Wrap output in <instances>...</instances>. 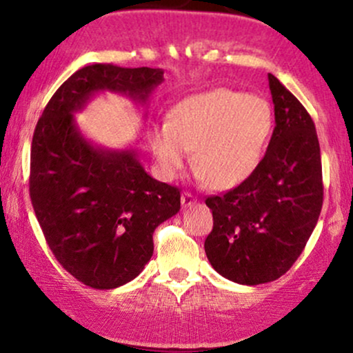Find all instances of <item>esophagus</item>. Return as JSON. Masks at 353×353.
Returning a JSON list of instances; mask_svg holds the SVG:
<instances>
[{"mask_svg": "<svg viewBox=\"0 0 353 353\" xmlns=\"http://www.w3.org/2000/svg\"><path fill=\"white\" fill-rule=\"evenodd\" d=\"M196 202H197V199L192 196V194H190V192H182V196H181L182 208H190V205H194V204H196Z\"/></svg>", "mask_w": 353, "mask_h": 353, "instance_id": "1", "label": "esophagus"}]
</instances>
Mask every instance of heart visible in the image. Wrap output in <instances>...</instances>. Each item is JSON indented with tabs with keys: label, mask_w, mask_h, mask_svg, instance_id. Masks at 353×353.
<instances>
[{
	"label": "heart",
	"mask_w": 353,
	"mask_h": 353,
	"mask_svg": "<svg viewBox=\"0 0 353 353\" xmlns=\"http://www.w3.org/2000/svg\"><path fill=\"white\" fill-rule=\"evenodd\" d=\"M272 128V108L265 99L217 88L179 101L168 121L149 128L148 143L164 179L179 176L192 149L199 179L228 190L259 168Z\"/></svg>",
	"instance_id": "b5f03b06"
}]
</instances>
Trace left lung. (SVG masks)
I'll return each instance as SVG.
<instances>
[{
	"label": "left lung",
	"instance_id": "8db88e82",
	"mask_svg": "<svg viewBox=\"0 0 353 353\" xmlns=\"http://www.w3.org/2000/svg\"><path fill=\"white\" fill-rule=\"evenodd\" d=\"M275 128L249 179L205 199L214 228L204 249L222 277L259 285L279 279L302 254L323 202L315 124L292 92L269 74Z\"/></svg>",
	"mask_w": 353,
	"mask_h": 353
}]
</instances>
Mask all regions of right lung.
Masks as SVG:
<instances>
[{"mask_svg": "<svg viewBox=\"0 0 353 353\" xmlns=\"http://www.w3.org/2000/svg\"><path fill=\"white\" fill-rule=\"evenodd\" d=\"M159 68L91 64L61 84L36 124L30 196L58 262L84 285L116 289L143 272L152 234L181 209V190L144 171L136 149H108L81 134L74 112L111 91L145 106Z\"/></svg>", "mask_w": 353, "mask_h": 353, "instance_id": "obj_1", "label": "right lung"}]
</instances>
